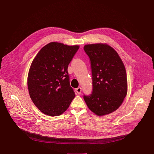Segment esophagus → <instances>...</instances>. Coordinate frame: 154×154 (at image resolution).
<instances>
[{
  "mask_svg": "<svg viewBox=\"0 0 154 154\" xmlns=\"http://www.w3.org/2000/svg\"><path fill=\"white\" fill-rule=\"evenodd\" d=\"M75 91L77 92V94H80L81 93V92H82V88H81L80 87H79V88H77L75 89Z\"/></svg>",
  "mask_w": 154,
  "mask_h": 154,
  "instance_id": "1",
  "label": "esophagus"
}]
</instances>
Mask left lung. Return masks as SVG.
<instances>
[{"label": "left lung", "instance_id": "8db88e82", "mask_svg": "<svg viewBox=\"0 0 154 154\" xmlns=\"http://www.w3.org/2000/svg\"><path fill=\"white\" fill-rule=\"evenodd\" d=\"M83 49L90 59L93 79V92L90 96L84 95V100L96 115L111 113L121 106L127 93L124 64L107 44L86 45Z\"/></svg>", "mask_w": 154, "mask_h": 154}]
</instances>
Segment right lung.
<instances>
[{"label":"right lung","mask_w":154,"mask_h":154,"mask_svg":"<svg viewBox=\"0 0 154 154\" xmlns=\"http://www.w3.org/2000/svg\"><path fill=\"white\" fill-rule=\"evenodd\" d=\"M79 49L77 45L52 42L33 59L28 74V89L33 103L44 114L60 116L75 97L68 68Z\"/></svg>","instance_id":"1"}]
</instances>
